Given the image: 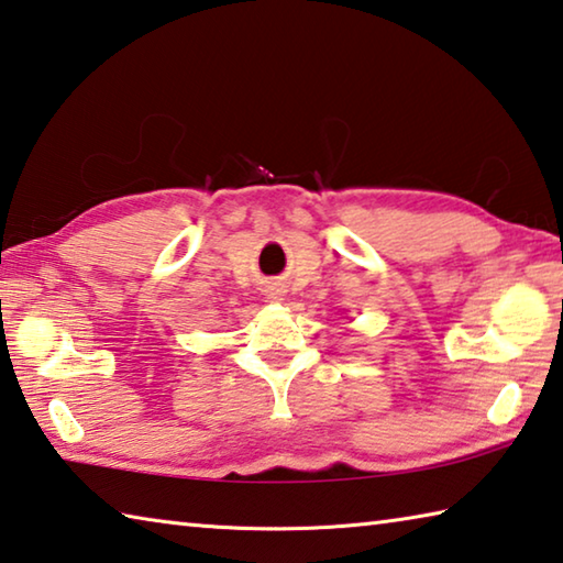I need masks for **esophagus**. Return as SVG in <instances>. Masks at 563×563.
<instances>
[{
  "label": "esophagus",
  "instance_id": "esophagus-1",
  "mask_svg": "<svg viewBox=\"0 0 563 563\" xmlns=\"http://www.w3.org/2000/svg\"><path fill=\"white\" fill-rule=\"evenodd\" d=\"M265 295H268V300H283V295H285V290H283V285L280 283H271L268 288H265Z\"/></svg>",
  "mask_w": 563,
  "mask_h": 563
}]
</instances>
